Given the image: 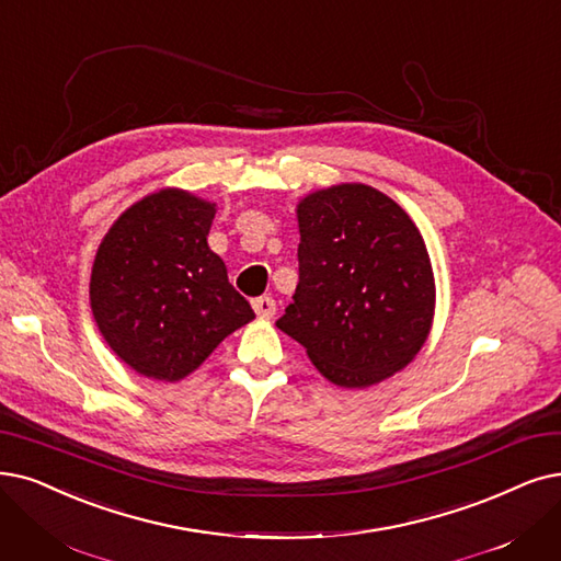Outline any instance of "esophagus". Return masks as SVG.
<instances>
[{
  "mask_svg": "<svg viewBox=\"0 0 561 561\" xmlns=\"http://www.w3.org/2000/svg\"><path fill=\"white\" fill-rule=\"evenodd\" d=\"M253 310L257 312V318L268 320V318H274L276 301L272 297H257V299H253Z\"/></svg>",
  "mask_w": 561,
  "mask_h": 561,
  "instance_id": "esophagus-1",
  "label": "esophagus"
}]
</instances>
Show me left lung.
I'll return each mask as SVG.
<instances>
[{
	"mask_svg": "<svg viewBox=\"0 0 561 561\" xmlns=\"http://www.w3.org/2000/svg\"><path fill=\"white\" fill-rule=\"evenodd\" d=\"M297 216L299 283L276 327L333 385L382 382L416 356L435 312L433 266L416 226L364 184L312 193Z\"/></svg>",
	"mask_w": 561,
	"mask_h": 561,
	"instance_id": "1",
	"label": "left lung"
}]
</instances>
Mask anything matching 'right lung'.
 Wrapping results in <instances>:
<instances>
[{
  "label": "right lung",
  "instance_id": "add662e5",
  "mask_svg": "<svg viewBox=\"0 0 561 561\" xmlns=\"http://www.w3.org/2000/svg\"><path fill=\"white\" fill-rule=\"evenodd\" d=\"M214 214L205 199L165 188L126 209L99 245L94 320L122 362L159 382L193 373L255 318L209 249Z\"/></svg>",
  "mask_w": 561,
  "mask_h": 561
}]
</instances>
